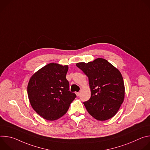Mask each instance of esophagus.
<instances>
[{"instance_id": "34e87169", "label": "esophagus", "mask_w": 150, "mask_h": 150, "mask_svg": "<svg viewBox=\"0 0 150 150\" xmlns=\"http://www.w3.org/2000/svg\"><path fill=\"white\" fill-rule=\"evenodd\" d=\"M75 94H76V95L77 96H79V94H80V93H79V92H76Z\"/></svg>"}]
</instances>
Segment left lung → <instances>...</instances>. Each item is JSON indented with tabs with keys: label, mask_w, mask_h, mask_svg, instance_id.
<instances>
[{
	"label": "left lung",
	"mask_w": 150,
	"mask_h": 150,
	"mask_svg": "<svg viewBox=\"0 0 150 150\" xmlns=\"http://www.w3.org/2000/svg\"><path fill=\"white\" fill-rule=\"evenodd\" d=\"M76 65L89 80L91 97L83 102L87 112L100 121L113 117L125 98L124 82L120 71L102 58L87 63H77Z\"/></svg>",
	"instance_id": "1"
}]
</instances>
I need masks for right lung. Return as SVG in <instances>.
I'll return each mask as SVG.
<instances>
[{"label": "right lung", "instance_id": "obj_1", "mask_svg": "<svg viewBox=\"0 0 150 150\" xmlns=\"http://www.w3.org/2000/svg\"><path fill=\"white\" fill-rule=\"evenodd\" d=\"M68 65L51 63L31 77L27 87L33 109L46 120L53 121L66 114L76 94L69 90Z\"/></svg>", "mask_w": 150, "mask_h": 150}]
</instances>
